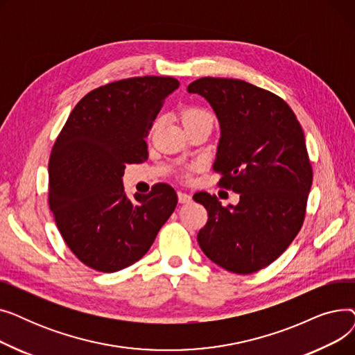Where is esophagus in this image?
Segmentation results:
<instances>
[{
	"label": "esophagus",
	"instance_id": "obj_1",
	"mask_svg": "<svg viewBox=\"0 0 355 355\" xmlns=\"http://www.w3.org/2000/svg\"><path fill=\"white\" fill-rule=\"evenodd\" d=\"M193 198H191V194L189 193H184V191H178V201L180 202H190Z\"/></svg>",
	"mask_w": 355,
	"mask_h": 355
}]
</instances>
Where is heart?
<instances>
[{"instance_id":"b5f03b06","label":"heart","mask_w":355,"mask_h":355,"mask_svg":"<svg viewBox=\"0 0 355 355\" xmlns=\"http://www.w3.org/2000/svg\"><path fill=\"white\" fill-rule=\"evenodd\" d=\"M202 119H211L210 114L202 107H198V106H191V107H187L184 112H182V122L184 125H189V123H194V122H198V121H202ZM191 168L187 171V175L190 174Z\"/></svg>"}]
</instances>
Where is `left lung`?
Masks as SVG:
<instances>
[{"label":"left lung","instance_id":"left-lung-1","mask_svg":"<svg viewBox=\"0 0 355 355\" xmlns=\"http://www.w3.org/2000/svg\"><path fill=\"white\" fill-rule=\"evenodd\" d=\"M190 93L206 98L220 121L213 170L218 185L240 194L223 207L216 196L194 194L209 213L197 240L211 262L239 275L269 266L300 233L312 185L302 126L275 93L240 79L201 78Z\"/></svg>","mask_w":355,"mask_h":355}]
</instances>
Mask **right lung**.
<instances>
[{
    "label": "right lung",
    "instance_id": "1",
    "mask_svg": "<svg viewBox=\"0 0 355 355\" xmlns=\"http://www.w3.org/2000/svg\"><path fill=\"white\" fill-rule=\"evenodd\" d=\"M170 76H142L90 90L73 107L49 159V206L67 248L103 273L128 268L153 246L177 206L171 185L126 198V164L148 158L145 138L166 96Z\"/></svg>",
    "mask_w": 355,
    "mask_h": 355
}]
</instances>
